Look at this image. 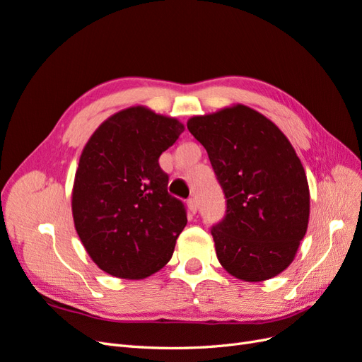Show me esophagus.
Returning a JSON list of instances; mask_svg holds the SVG:
<instances>
[{"label":"esophagus","mask_w":362,"mask_h":362,"mask_svg":"<svg viewBox=\"0 0 362 362\" xmlns=\"http://www.w3.org/2000/svg\"><path fill=\"white\" fill-rule=\"evenodd\" d=\"M187 206H189V211L192 214H196V211H198V204H196V199L194 198H190L187 201Z\"/></svg>","instance_id":"esophagus-1"}]
</instances>
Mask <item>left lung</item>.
<instances>
[{
  "instance_id": "1",
  "label": "left lung",
  "mask_w": 362,
  "mask_h": 362,
  "mask_svg": "<svg viewBox=\"0 0 362 362\" xmlns=\"http://www.w3.org/2000/svg\"><path fill=\"white\" fill-rule=\"evenodd\" d=\"M187 128L206 149L226 199L211 228L217 259L238 279L259 282L294 259L310 218L305 169L282 131L242 104L193 116Z\"/></svg>"
}]
</instances>
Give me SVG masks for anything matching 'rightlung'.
Instances as JSON below:
<instances>
[{"mask_svg":"<svg viewBox=\"0 0 362 362\" xmlns=\"http://www.w3.org/2000/svg\"><path fill=\"white\" fill-rule=\"evenodd\" d=\"M182 131L178 119L137 105L104 120L86 144L72 216L87 254L108 275L144 279L172 258L187 214L168 193L158 158Z\"/></svg>","mask_w":362,"mask_h":362,"instance_id":"add662e5","label":"right lung"}]
</instances>
